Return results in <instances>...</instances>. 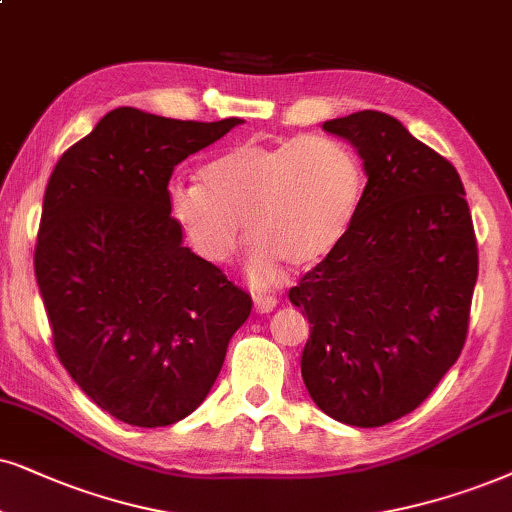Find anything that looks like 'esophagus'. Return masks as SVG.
Masks as SVG:
<instances>
[{
  "label": "esophagus",
  "instance_id": "obj_1",
  "mask_svg": "<svg viewBox=\"0 0 512 512\" xmlns=\"http://www.w3.org/2000/svg\"><path fill=\"white\" fill-rule=\"evenodd\" d=\"M252 300H255V309L257 312H271V309L276 307V297L269 295V293H255L252 295Z\"/></svg>",
  "mask_w": 512,
  "mask_h": 512
}]
</instances>
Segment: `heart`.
Segmentation results:
<instances>
[{
	"instance_id": "1",
	"label": "heart",
	"mask_w": 512,
	"mask_h": 512,
	"mask_svg": "<svg viewBox=\"0 0 512 512\" xmlns=\"http://www.w3.org/2000/svg\"><path fill=\"white\" fill-rule=\"evenodd\" d=\"M364 172L345 141L307 134L260 144L243 141L200 170V184H174L170 212L205 260L226 262L241 243L243 222L252 274L276 276L321 262L357 215Z\"/></svg>"
}]
</instances>
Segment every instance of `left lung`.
Wrapping results in <instances>:
<instances>
[{
  "label": "left lung",
  "instance_id": "left-lung-1",
  "mask_svg": "<svg viewBox=\"0 0 512 512\" xmlns=\"http://www.w3.org/2000/svg\"><path fill=\"white\" fill-rule=\"evenodd\" d=\"M368 174L342 241L290 288L309 319L302 380L340 423L380 428L418 409L461 357L477 238L456 167L380 111L323 122Z\"/></svg>",
  "mask_w": 512,
  "mask_h": 512
}]
</instances>
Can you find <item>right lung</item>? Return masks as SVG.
<instances>
[{
    "label": "right lung",
    "instance_id": "1",
    "mask_svg": "<svg viewBox=\"0 0 512 512\" xmlns=\"http://www.w3.org/2000/svg\"><path fill=\"white\" fill-rule=\"evenodd\" d=\"M241 122L115 108L49 177L35 276L56 357L122 423L196 411L250 316V293L181 245L167 191L181 160Z\"/></svg>",
    "mask_w": 512,
    "mask_h": 512
}]
</instances>
